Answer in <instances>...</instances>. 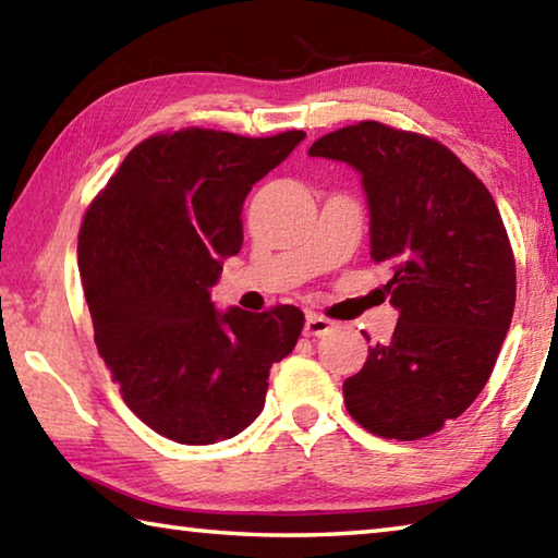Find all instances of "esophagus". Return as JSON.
Wrapping results in <instances>:
<instances>
[{
  "instance_id": "esophagus-1",
  "label": "esophagus",
  "mask_w": 558,
  "mask_h": 558,
  "mask_svg": "<svg viewBox=\"0 0 558 558\" xmlns=\"http://www.w3.org/2000/svg\"><path fill=\"white\" fill-rule=\"evenodd\" d=\"M329 329H332V323H329L327 317H319L315 313H307L305 329H302V332H305V337H323V335L329 332Z\"/></svg>"
}]
</instances>
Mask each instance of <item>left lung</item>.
I'll use <instances>...</instances> for the list:
<instances>
[{
    "mask_svg": "<svg viewBox=\"0 0 558 558\" xmlns=\"http://www.w3.org/2000/svg\"><path fill=\"white\" fill-rule=\"evenodd\" d=\"M362 172L372 260L391 268L399 310L344 381L359 426L389 440L438 433L485 389L517 300L512 243L487 186L438 140L376 120L339 128L310 147Z\"/></svg>",
    "mask_w": 558,
    "mask_h": 558,
    "instance_id": "left-lung-1",
    "label": "left lung"
}]
</instances>
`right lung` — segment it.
<instances>
[{
	"label": "right lung",
	"instance_id": "obj_1",
	"mask_svg": "<svg viewBox=\"0 0 558 558\" xmlns=\"http://www.w3.org/2000/svg\"><path fill=\"white\" fill-rule=\"evenodd\" d=\"M305 132H157L130 149L83 216L78 268L98 352L149 428L209 446L256 421L270 366L305 325L295 305L216 313L209 288L243 243L245 194Z\"/></svg>",
	"mask_w": 558,
	"mask_h": 558
}]
</instances>
